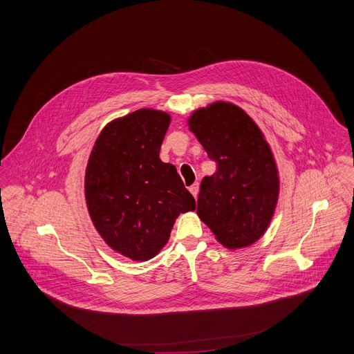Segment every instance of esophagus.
Listing matches in <instances>:
<instances>
[{"label":"esophagus","mask_w":354,"mask_h":354,"mask_svg":"<svg viewBox=\"0 0 354 354\" xmlns=\"http://www.w3.org/2000/svg\"><path fill=\"white\" fill-rule=\"evenodd\" d=\"M189 192L193 194V197L196 198L197 193H198V183H193L190 187H189Z\"/></svg>","instance_id":"esophagus-1"}]
</instances>
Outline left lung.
<instances>
[{"instance_id": "8db88e82", "label": "left lung", "mask_w": 354, "mask_h": 354, "mask_svg": "<svg viewBox=\"0 0 354 354\" xmlns=\"http://www.w3.org/2000/svg\"><path fill=\"white\" fill-rule=\"evenodd\" d=\"M189 129L217 164L200 183L197 216L227 248H243L266 231L279 196L277 168L262 131L241 108L217 102L196 111Z\"/></svg>"}]
</instances>
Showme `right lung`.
<instances>
[{
	"label": "right lung",
	"instance_id": "add662e5",
	"mask_svg": "<svg viewBox=\"0 0 354 354\" xmlns=\"http://www.w3.org/2000/svg\"><path fill=\"white\" fill-rule=\"evenodd\" d=\"M171 116L140 109L99 134L85 172L89 216L105 242L133 261L154 258L180 213L196 209L176 168L160 160Z\"/></svg>",
	"mask_w": 354,
	"mask_h": 354
}]
</instances>
